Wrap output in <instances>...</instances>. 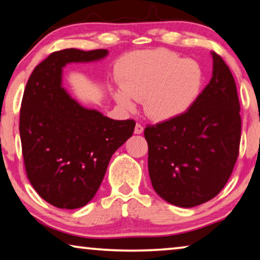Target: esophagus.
I'll return each mask as SVG.
<instances>
[{"instance_id": "esophagus-1", "label": "esophagus", "mask_w": 260, "mask_h": 260, "mask_svg": "<svg viewBox=\"0 0 260 260\" xmlns=\"http://www.w3.org/2000/svg\"><path fill=\"white\" fill-rule=\"evenodd\" d=\"M143 131H144L143 125L139 124V123H137V124H136V126H135V134L136 135H141V134H143Z\"/></svg>"}]
</instances>
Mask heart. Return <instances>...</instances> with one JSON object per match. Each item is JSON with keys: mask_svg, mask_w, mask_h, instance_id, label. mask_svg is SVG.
<instances>
[{"mask_svg": "<svg viewBox=\"0 0 260 260\" xmlns=\"http://www.w3.org/2000/svg\"><path fill=\"white\" fill-rule=\"evenodd\" d=\"M120 89L114 93L119 106L134 109L144 100L147 116L158 121L185 113L201 90L203 71L193 59H181L166 49L139 51L121 62L116 74Z\"/></svg>", "mask_w": 260, "mask_h": 260, "instance_id": "b5f03b06", "label": "heart"}]
</instances>
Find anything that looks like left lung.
<instances>
[{"label":"left lung","mask_w":260,"mask_h":260,"mask_svg":"<svg viewBox=\"0 0 260 260\" xmlns=\"http://www.w3.org/2000/svg\"><path fill=\"white\" fill-rule=\"evenodd\" d=\"M211 57L213 77L189 109L144 130L153 189L182 208L216 197L238 157L242 122L236 83L224 60L215 52Z\"/></svg>","instance_id":"8db88e82"}]
</instances>
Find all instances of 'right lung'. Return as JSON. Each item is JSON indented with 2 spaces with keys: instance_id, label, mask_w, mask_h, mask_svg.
<instances>
[{
  "instance_id": "add662e5",
  "label": "right lung",
  "mask_w": 260,
  "mask_h": 260,
  "mask_svg": "<svg viewBox=\"0 0 260 260\" xmlns=\"http://www.w3.org/2000/svg\"><path fill=\"white\" fill-rule=\"evenodd\" d=\"M107 55V50L53 52L36 66L24 90L19 134L25 171L39 197L57 208L86 206L96 194L111 155L134 134L133 119L116 121L87 109L61 86L67 63Z\"/></svg>"
}]
</instances>
